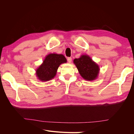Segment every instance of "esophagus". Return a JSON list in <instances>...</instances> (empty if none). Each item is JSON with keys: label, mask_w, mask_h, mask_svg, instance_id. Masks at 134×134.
Here are the masks:
<instances>
[{"label": "esophagus", "mask_w": 134, "mask_h": 134, "mask_svg": "<svg viewBox=\"0 0 134 134\" xmlns=\"http://www.w3.org/2000/svg\"><path fill=\"white\" fill-rule=\"evenodd\" d=\"M67 60H68V62L69 63H71V61H72V59L71 58H68Z\"/></svg>", "instance_id": "34e87169"}]
</instances>
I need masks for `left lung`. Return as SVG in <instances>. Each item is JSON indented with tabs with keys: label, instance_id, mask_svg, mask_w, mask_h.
<instances>
[{
	"label": "left lung",
	"instance_id": "8db88e82",
	"mask_svg": "<svg viewBox=\"0 0 134 134\" xmlns=\"http://www.w3.org/2000/svg\"><path fill=\"white\" fill-rule=\"evenodd\" d=\"M73 62L80 75L84 79L92 81L98 78L100 70L99 66L90 56L82 55L79 58L75 59Z\"/></svg>",
	"mask_w": 134,
	"mask_h": 134
}]
</instances>
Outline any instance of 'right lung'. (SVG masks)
Listing matches in <instances>:
<instances>
[{"mask_svg": "<svg viewBox=\"0 0 134 134\" xmlns=\"http://www.w3.org/2000/svg\"><path fill=\"white\" fill-rule=\"evenodd\" d=\"M66 62V58L62 54H48L44 58L42 64L36 69V76L41 82L49 81L56 76L60 65Z\"/></svg>", "mask_w": 134, "mask_h": 134, "instance_id": "right-lung-1", "label": "right lung"}]
</instances>
